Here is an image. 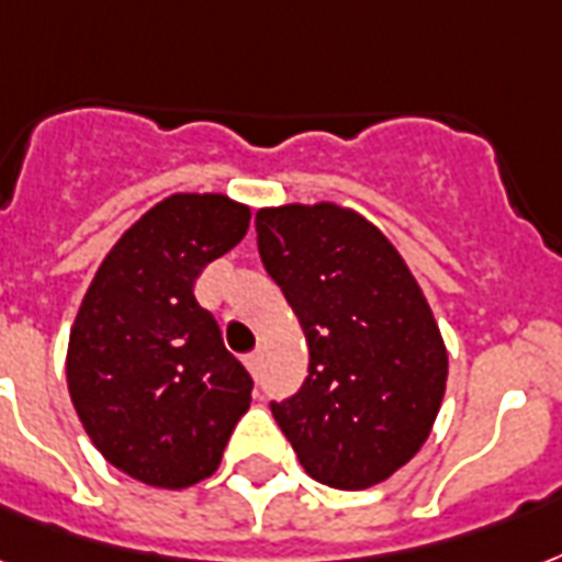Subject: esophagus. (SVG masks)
Returning <instances> with one entry per match:
<instances>
[{
  "instance_id": "obj_1",
  "label": "esophagus",
  "mask_w": 562,
  "mask_h": 562,
  "mask_svg": "<svg viewBox=\"0 0 562 562\" xmlns=\"http://www.w3.org/2000/svg\"><path fill=\"white\" fill-rule=\"evenodd\" d=\"M244 366L250 368V374H259V368H262V353H259V350L247 353V357H244Z\"/></svg>"
}]
</instances>
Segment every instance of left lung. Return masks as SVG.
<instances>
[{
  "instance_id": "8db88e82",
  "label": "left lung",
  "mask_w": 562,
  "mask_h": 562,
  "mask_svg": "<svg viewBox=\"0 0 562 562\" xmlns=\"http://www.w3.org/2000/svg\"><path fill=\"white\" fill-rule=\"evenodd\" d=\"M256 233L310 345V376L271 404L273 418L318 483L389 481L427 442L448 380L422 285L395 244L345 205L259 209Z\"/></svg>"
}]
</instances>
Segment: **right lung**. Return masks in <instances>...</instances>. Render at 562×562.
Instances as JSON below:
<instances>
[{"label": "right lung", "mask_w": 562, "mask_h": 562, "mask_svg": "<svg viewBox=\"0 0 562 562\" xmlns=\"http://www.w3.org/2000/svg\"><path fill=\"white\" fill-rule=\"evenodd\" d=\"M250 209L170 194L102 259L72 321L67 389L97 451L128 477L186 490L212 477L252 380L194 297L203 268L241 241Z\"/></svg>", "instance_id": "right-lung-1"}]
</instances>
